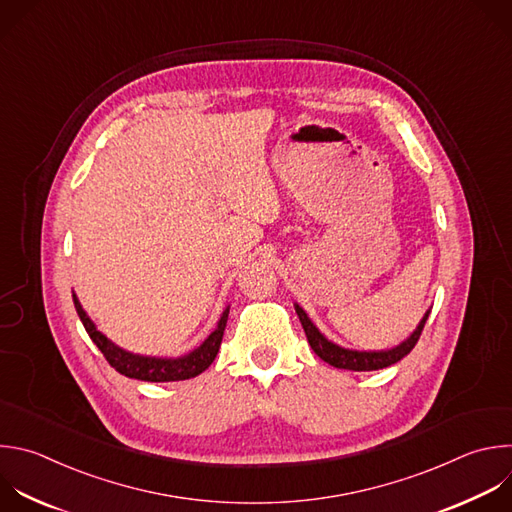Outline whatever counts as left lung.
I'll list each match as a JSON object with an SVG mask.
<instances>
[{"instance_id": "8db88e82", "label": "left lung", "mask_w": 512, "mask_h": 512, "mask_svg": "<svg viewBox=\"0 0 512 512\" xmlns=\"http://www.w3.org/2000/svg\"><path fill=\"white\" fill-rule=\"evenodd\" d=\"M295 313L299 315V321L305 329V335H307V342L311 346V350L323 360L327 362L329 366L333 368H339V370H352V372H372V370H382V368H388L396 362H400L402 358H406L414 346L418 344L420 339V333L424 329V323L430 315V309L424 313V317L420 319V323L416 325V329L404 339L402 344L390 348V350H350V348H342L333 344L331 339H327L319 329L317 325L309 319V315L303 311V307L299 303H295Z\"/></svg>"}]
</instances>
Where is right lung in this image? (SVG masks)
I'll use <instances>...</instances> for the list:
<instances>
[{
	"label": "right lung",
	"mask_w": 512,
	"mask_h": 512,
	"mask_svg": "<svg viewBox=\"0 0 512 512\" xmlns=\"http://www.w3.org/2000/svg\"><path fill=\"white\" fill-rule=\"evenodd\" d=\"M74 307L78 311L80 321L84 323L92 342L98 346V350L104 354L108 364L122 376L142 380V382H179V380H191L199 374H203L213 360L217 358V352L223 342V333L229 317V307H225L221 319L217 321V327L211 331V335L205 342L195 348L193 352L179 356V358H158V356H140L132 354L128 350H122L116 346L112 339H108L102 331H98L96 323L88 317L84 307L80 305L76 293L72 291Z\"/></svg>",
	"instance_id": "right-lung-1"
}]
</instances>
